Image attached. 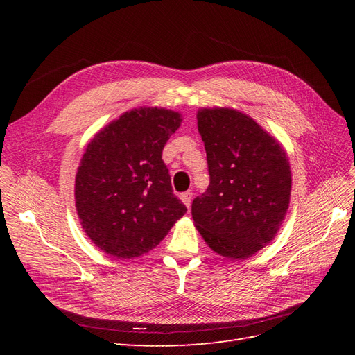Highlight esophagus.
I'll list each match as a JSON object with an SVG mask.
<instances>
[{"label": "esophagus", "instance_id": "obj_1", "mask_svg": "<svg viewBox=\"0 0 355 355\" xmlns=\"http://www.w3.org/2000/svg\"><path fill=\"white\" fill-rule=\"evenodd\" d=\"M180 200H182V202H184L185 206L189 209V207H191V200H192V192H191V191L182 192V194H180Z\"/></svg>", "mask_w": 355, "mask_h": 355}]
</instances>
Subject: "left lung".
I'll return each instance as SVG.
<instances>
[{
  "mask_svg": "<svg viewBox=\"0 0 355 355\" xmlns=\"http://www.w3.org/2000/svg\"><path fill=\"white\" fill-rule=\"evenodd\" d=\"M198 133L210 185L192 201V219L210 249L247 259L271 243L286 218L292 171L283 145L234 108H200Z\"/></svg>",
  "mask_w": 355,
  "mask_h": 355,
  "instance_id": "1",
  "label": "left lung"
}]
</instances>
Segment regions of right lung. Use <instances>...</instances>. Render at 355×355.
<instances>
[{
    "label": "right lung",
    "mask_w": 355,
    "mask_h": 355,
    "mask_svg": "<svg viewBox=\"0 0 355 355\" xmlns=\"http://www.w3.org/2000/svg\"><path fill=\"white\" fill-rule=\"evenodd\" d=\"M182 123L176 111L141 106L102 127L75 176V207L84 232L110 256L153 250L187 213L173 194L161 154Z\"/></svg>",
    "instance_id": "obj_1"
}]
</instances>
